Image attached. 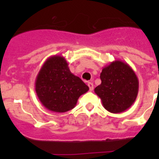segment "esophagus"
Here are the masks:
<instances>
[{"label":"esophagus","mask_w":159,"mask_h":159,"mask_svg":"<svg viewBox=\"0 0 159 159\" xmlns=\"http://www.w3.org/2000/svg\"><path fill=\"white\" fill-rule=\"evenodd\" d=\"M88 87H89V90L91 91V92H92V90L94 89V84H92V82H89L88 84Z\"/></svg>","instance_id":"obj_1"}]
</instances>
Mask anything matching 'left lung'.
Returning <instances> with one entry per match:
<instances>
[{
	"label": "left lung",
	"instance_id": "left-lung-1",
	"mask_svg": "<svg viewBox=\"0 0 159 159\" xmlns=\"http://www.w3.org/2000/svg\"><path fill=\"white\" fill-rule=\"evenodd\" d=\"M100 79L95 92L107 111L121 113L132 106L139 92V80L129 64L115 60L102 68Z\"/></svg>",
	"mask_w": 159,
	"mask_h": 159
}]
</instances>
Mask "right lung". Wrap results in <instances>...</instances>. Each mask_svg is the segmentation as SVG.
<instances>
[{
    "label": "right lung",
    "mask_w": 159,
    "mask_h": 159,
    "mask_svg": "<svg viewBox=\"0 0 159 159\" xmlns=\"http://www.w3.org/2000/svg\"><path fill=\"white\" fill-rule=\"evenodd\" d=\"M35 90L48 110L63 113L75 107L80 96L89 88L71 72L64 57L56 55L47 59L38 72Z\"/></svg>",
    "instance_id": "right-lung-1"
}]
</instances>
